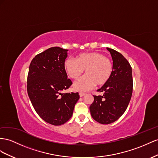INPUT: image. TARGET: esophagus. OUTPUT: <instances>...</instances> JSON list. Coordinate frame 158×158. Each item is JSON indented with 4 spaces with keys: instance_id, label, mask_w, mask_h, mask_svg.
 <instances>
[{
    "instance_id": "1",
    "label": "esophagus",
    "mask_w": 158,
    "mask_h": 158,
    "mask_svg": "<svg viewBox=\"0 0 158 158\" xmlns=\"http://www.w3.org/2000/svg\"><path fill=\"white\" fill-rule=\"evenodd\" d=\"M85 94H86L84 93V92H80V93H79V95H80V97H82V96H84Z\"/></svg>"
}]
</instances>
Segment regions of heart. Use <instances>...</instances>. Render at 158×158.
Instances as JSON below:
<instances>
[{"label":"heart","instance_id":"1","mask_svg":"<svg viewBox=\"0 0 158 158\" xmlns=\"http://www.w3.org/2000/svg\"><path fill=\"white\" fill-rule=\"evenodd\" d=\"M67 73L72 79L77 80L86 70V76L74 84L76 90L86 91L96 84L102 86L108 82L113 72V64L104 54L86 52L78 55L76 60L68 58L64 62Z\"/></svg>","mask_w":158,"mask_h":158}]
</instances>
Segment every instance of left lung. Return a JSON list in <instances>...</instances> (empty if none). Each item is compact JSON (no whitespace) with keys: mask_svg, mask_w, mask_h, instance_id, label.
<instances>
[{"mask_svg":"<svg viewBox=\"0 0 158 158\" xmlns=\"http://www.w3.org/2000/svg\"><path fill=\"white\" fill-rule=\"evenodd\" d=\"M113 60V72L107 83L98 91L102 96H94L89 106L94 120L102 124L116 121L125 112L133 90L131 67L123 55L114 49L107 48Z\"/></svg>","mask_w":158,"mask_h":158,"instance_id":"8db88e82","label":"left lung"}]
</instances>
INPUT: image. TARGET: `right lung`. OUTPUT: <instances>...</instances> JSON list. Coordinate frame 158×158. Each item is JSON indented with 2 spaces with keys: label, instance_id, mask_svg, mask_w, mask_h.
<instances>
[{
  "label": "right lung",
  "instance_id": "add662e5",
  "mask_svg": "<svg viewBox=\"0 0 158 158\" xmlns=\"http://www.w3.org/2000/svg\"><path fill=\"white\" fill-rule=\"evenodd\" d=\"M68 51L60 47L50 48L36 55L29 66V98L38 116L54 126L69 120L80 98L78 92L62 93L72 84L64 67Z\"/></svg>",
  "mask_w": 158,
  "mask_h": 158
}]
</instances>
